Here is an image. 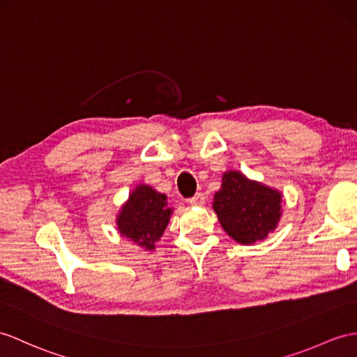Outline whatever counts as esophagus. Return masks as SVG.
Returning a JSON list of instances; mask_svg holds the SVG:
<instances>
[{"mask_svg":"<svg viewBox=\"0 0 357 357\" xmlns=\"http://www.w3.org/2000/svg\"><path fill=\"white\" fill-rule=\"evenodd\" d=\"M188 202H189L190 206H203L204 202H206V198H204L203 194H195L192 198H189Z\"/></svg>","mask_w":357,"mask_h":357,"instance_id":"esophagus-1","label":"esophagus"}]
</instances>
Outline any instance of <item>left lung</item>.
<instances>
[{
  "instance_id": "1",
  "label": "left lung",
  "mask_w": 357,
  "mask_h": 357,
  "mask_svg": "<svg viewBox=\"0 0 357 357\" xmlns=\"http://www.w3.org/2000/svg\"><path fill=\"white\" fill-rule=\"evenodd\" d=\"M213 211L224 231L239 244L264 241L282 216V194L239 171H227L213 197Z\"/></svg>"
}]
</instances>
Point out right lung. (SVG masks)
I'll use <instances>...</instances> for the list:
<instances>
[{"label":"right lung","instance_id":"add662e5","mask_svg":"<svg viewBox=\"0 0 357 357\" xmlns=\"http://www.w3.org/2000/svg\"><path fill=\"white\" fill-rule=\"evenodd\" d=\"M172 208L168 207L167 195L149 185H137L121 207L116 225L121 236L136 242L145 250H154L167 229Z\"/></svg>","mask_w":357,"mask_h":357}]
</instances>
